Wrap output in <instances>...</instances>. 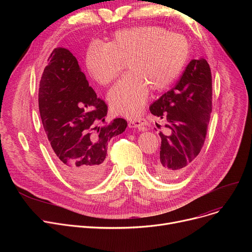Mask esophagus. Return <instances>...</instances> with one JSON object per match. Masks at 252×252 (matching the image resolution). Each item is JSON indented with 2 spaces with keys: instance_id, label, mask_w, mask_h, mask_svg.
<instances>
[{
  "instance_id": "1",
  "label": "esophagus",
  "mask_w": 252,
  "mask_h": 252,
  "mask_svg": "<svg viewBox=\"0 0 252 252\" xmlns=\"http://www.w3.org/2000/svg\"><path fill=\"white\" fill-rule=\"evenodd\" d=\"M148 125V122L145 118H138V119H133L128 123V126L129 127H144L145 126Z\"/></svg>"
}]
</instances>
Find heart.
I'll list each match as a JSON object with an SVG mask.
<instances>
[{"mask_svg":"<svg viewBox=\"0 0 252 252\" xmlns=\"http://www.w3.org/2000/svg\"><path fill=\"white\" fill-rule=\"evenodd\" d=\"M190 56L187 37L156 25L119 30L106 44L92 43L86 53L89 75L100 86L111 84L126 62L127 73L111 88L114 113L133 117L147 102L149 89L161 92L179 77Z\"/></svg>","mask_w":252,"mask_h":252,"instance_id":"obj_1","label":"heart"}]
</instances>
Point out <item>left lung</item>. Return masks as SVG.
I'll list each match as a JSON object with an SVG mask.
<instances>
[{
	"label": "left lung",
	"mask_w": 252,
	"mask_h": 252,
	"mask_svg": "<svg viewBox=\"0 0 252 252\" xmlns=\"http://www.w3.org/2000/svg\"><path fill=\"white\" fill-rule=\"evenodd\" d=\"M149 109L163 119L167 128L165 134L159 133L160 153L154 169L163 180H175L194 162L206 138L213 110V79L207 61L191 60L176 87Z\"/></svg>",
	"instance_id": "left-lung-1"
}]
</instances>
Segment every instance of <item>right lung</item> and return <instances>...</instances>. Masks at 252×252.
Instances as JSON below:
<instances>
[{
    "mask_svg": "<svg viewBox=\"0 0 252 252\" xmlns=\"http://www.w3.org/2000/svg\"><path fill=\"white\" fill-rule=\"evenodd\" d=\"M38 89V109L51 151L64 175L90 187L102 179L107 145L127 123H105L107 105L89 86L76 58L65 48L53 50Z\"/></svg>",
    "mask_w": 252,
    "mask_h": 252,
    "instance_id": "right-lung-1",
    "label": "right lung"
}]
</instances>
